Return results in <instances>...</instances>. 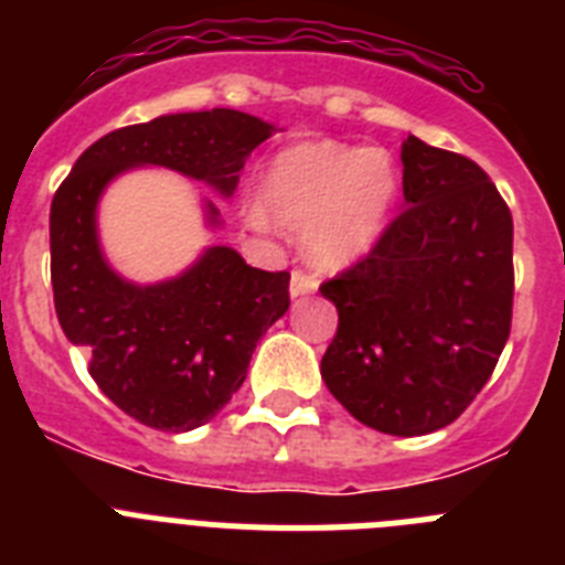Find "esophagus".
<instances>
[{
    "mask_svg": "<svg viewBox=\"0 0 565 565\" xmlns=\"http://www.w3.org/2000/svg\"><path fill=\"white\" fill-rule=\"evenodd\" d=\"M316 278L307 273H301V269H296V273L290 275V296L298 298V296H310V292H316Z\"/></svg>",
    "mask_w": 565,
    "mask_h": 565,
    "instance_id": "esophagus-1",
    "label": "esophagus"
}]
</instances>
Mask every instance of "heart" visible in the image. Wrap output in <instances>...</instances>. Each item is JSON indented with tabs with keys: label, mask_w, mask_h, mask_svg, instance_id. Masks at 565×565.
Segmentation results:
<instances>
[{
	"label": "heart",
	"mask_w": 565,
	"mask_h": 565,
	"mask_svg": "<svg viewBox=\"0 0 565 565\" xmlns=\"http://www.w3.org/2000/svg\"><path fill=\"white\" fill-rule=\"evenodd\" d=\"M399 198V166L385 149L310 140L284 149L260 183L253 224L269 217L305 232V253L319 269H348L385 235Z\"/></svg>",
	"instance_id": "b5f03b06"
}]
</instances>
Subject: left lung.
<instances>
[{
    "label": "left lung",
    "mask_w": 565,
    "mask_h": 565,
    "mask_svg": "<svg viewBox=\"0 0 565 565\" xmlns=\"http://www.w3.org/2000/svg\"><path fill=\"white\" fill-rule=\"evenodd\" d=\"M402 166V215L321 284L339 310L321 379L367 428L422 436L471 405L509 341L514 224L473 160L411 135Z\"/></svg>",
    "instance_id": "1"
}]
</instances>
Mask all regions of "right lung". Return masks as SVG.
<instances>
[{
	"label": "right lung",
	"instance_id": "right-lung-1",
	"mask_svg": "<svg viewBox=\"0 0 565 565\" xmlns=\"http://www.w3.org/2000/svg\"><path fill=\"white\" fill-rule=\"evenodd\" d=\"M278 131L235 108L163 114L99 137L79 154L51 203V284L71 344L114 405L149 428L183 434L244 385L255 344L290 307V273L249 267L232 246H210L174 278L126 281L103 255L99 198L114 178L163 166L232 198L241 169ZM206 224L221 212L203 201Z\"/></svg>",
	"mask_w": 565,
	"mask_h": 565
}]
</instances>
